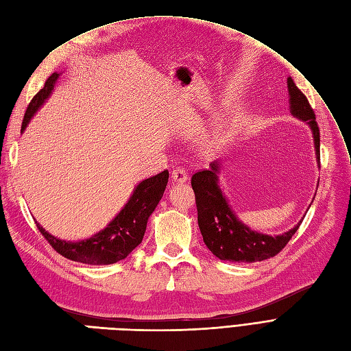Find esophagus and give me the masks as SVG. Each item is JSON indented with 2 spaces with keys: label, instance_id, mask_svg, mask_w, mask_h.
<instances>
[{
  "label": "esophagus",
  "instance_id": "esophagus-1",
  "mask_svg": "<svg viewBox=\"0 0 351 351\" xmlns=\"http://www.w3.org/2000/svg\"><path fill=\"white\" fill-rule=\"evenodd\" d=\"M171 178L173 181H177V183H184V181L189 180V173L184 170V168H174L171 173Z\"/></svg>",
  "mask_w": 351,
  "mask_h": 351
}]
</instances>
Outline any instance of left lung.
Instances as JSON below:
<instances>
[{
	"instance_id": "left-lung-1",
	"label": "left lung",
	"mask_w": 351,
	"mask_h": 351,
	"mask_svg": "<svg viewBox=\"0 0 351 351\" xmlns=\"http://www.w3.org/2000/svg\"><path fill=\"white\" fill-rule=\"evenodd\" d=\"M287 91L291 113L302 122H306L312 130L319 164V128L315 122V113L305 94L295 86L291 77L287 78ZM219 170V161H213L209 170L197 171L191 177V187L196 196L197 222L204 244L213 256L223 261L256 263L274 257L291 241L302 221L291 231L276 237L252 231L238 219L228 204L217 181Z\"/></svg>"
}]
</instances>
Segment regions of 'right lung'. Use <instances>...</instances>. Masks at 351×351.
Returning a JSON list of instances; mask_svg holds the SVG:
<instances>
[{"label": "right lung", "instance_id": "obj_1", "mask_svg": "<svg viewBox=\"0 0 351 351\" xmlns=\"http://www.w3.org/2000/svg\"><path fill=\"white\" fill-rule=\"evenodd\" d=\"M58 78L59 74L53 72L46 80L43 88L32 99L23 119L21 132L26 129L33 114L39 110L46 99L52 94ZM167 183L168 170L141 181L123 209L116 215L114 219L103 231L93 235L91 238L77 241V243L59 239L47 232L38 222H36V225H38L40 234L47 239L52 248L65 258L93 265L113 264L126 258L142 243L145 231H147L148 217L155 210L156 204L160 203Z\"/></svg>", "mask_w": 351, "mask_h": 351}]
</instances>
